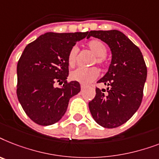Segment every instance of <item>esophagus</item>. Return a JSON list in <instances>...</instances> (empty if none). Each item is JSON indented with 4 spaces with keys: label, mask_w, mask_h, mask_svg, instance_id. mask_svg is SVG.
Here are the masks:
<instances>
[{
    "label": "esophagus",
    "mask_w": 159,
    "mask_h": 159,
    "mask_svg": "<svg viewBox=\"0 0 159 159\" xmlns=\"http://www.w3.org/2000/svg\"><path fill=\"white\" fill-rule=\"evenodd\" d=\"M80 88H81V89L83 90L84 89V88H85V85H84V84H81V85H80Z\"/></svg>",
    "instance_id": "1"
}]
</instances>
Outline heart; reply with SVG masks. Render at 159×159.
<instances>
[{
  "label": "heart",
  "mask_w": 159,
  "mask_h": 159,
  "mask_svg": "<svg viewBox=\"0 0 159 159\" xmlns=\"http://www.w3.org/2000/svg\"><path fill=\"white\" fill-rule=\"evenodd\" d=\"M88 48L93 54L94 58H93L91 65L98 64L99 66H103L106 62V54L107 48L106 44L99 39H92L87 43ZM78 53V48L74 46L67 55V63L70 67H74L75 65L76 57ZM99 71L96 67H89V68H77L73 70L70 75V77L72 80L77 81L83 84H88L94 81L98 77Z\"/></svg>",
  "instance_id": "heart-1"
}]
</instances>
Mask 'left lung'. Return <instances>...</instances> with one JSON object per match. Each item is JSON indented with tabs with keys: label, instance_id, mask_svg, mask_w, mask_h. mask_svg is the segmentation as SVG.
Masks as SVG:
<instances>
[{
	"label": "left lung",
	"instance_id": "1",
	"mask_svg": "<svg viewBox=\"0 0 159 159\" xmlns=\"http://www.w3.org/2000/svg\"><path fill=\"white\" fill-rule=\"evenodd\" d=\"M111 48L112 58L108 71L98 81L107 89L96 88L94 98L89 102L94 120L105 128H116L127 121L140 106L147 67L139 48L118 30L90 31Z\"/></svg>",
	"mask_w": 159,
	"mask_h": 159
}]
</instances>
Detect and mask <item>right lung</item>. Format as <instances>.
Listing matches in <instances>:
<instances>
[{
  "label": "right lung",
  "mask_w": 159,
  "mask_h": 159,
  "mask_svg": "<svg viewBox=\"0 0 159 159\" xmlns=\"http://www.w3.org/2000/svg\"><path fill=\"white\" fill-rule=\"evenodd\" d=\"M86 33H46L28 44L17 65V97L34 122L50 125L66 111L70 98L80 91L77 81L66 80L67 55ZM58 83L61 87H56Z\"/></svg>",
  "instance_id": "right-lung-1"
}]
</instances>
